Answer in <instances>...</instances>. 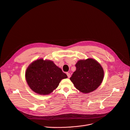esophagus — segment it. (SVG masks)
I'll return each mask as SVG.
<instances>
[{
	"instance_id": "34e87169",
	"label": "esophagus",
	"mask_w": 130,
	"mask_h": 130,
	"mask_svg": "<svg viewBox=\"0 0 130 130\" xmlns=\"http://www.w3.org/2000/svg\"><path fill=\"white\" fill-rule=\"evenodd\" d=\"M66 74H67V76H68V78H69L70 77V76H70V74L69 73H66Z\"/></svg>"
}]
</instances>
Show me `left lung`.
<instances>
[{
    "instance_id": "1",
    "label": "left lung",
    "mask_w": 130,
    "mask_h": 130,
    "mask_svg": "<svg viewBox=\"0 0 130 130\" xmlns=\"http://www.w3.org/2000/svg\"><path fill=\"white\" fill-rule=\"evenodd\" d=\"M75 66L76 70L70 80L76 88L85 94L98 89L104 76V69L101 64L94 59L88 58L79 60Z\"/></svg>"
}]
</instances>
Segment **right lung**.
I'll return each mask as SVG.
<instances>
[{
    "label": "right lung",
    "mask_w": 130,
    "mask_h": 130,
    "mask_svg": "<svg viewBox=\"0 0 130 130\" xmlns=\"http://www.w3.org/2000/svg\"><path fill=\"white\" fill-rule=\"evenodd\" d=\"M66 74L53 61L43 58L33 61L25 71V79L30 89L39 95H48L56 89Z\"/></svg>",
    "instance_id": "right-lung-1"
}]
</instances>
